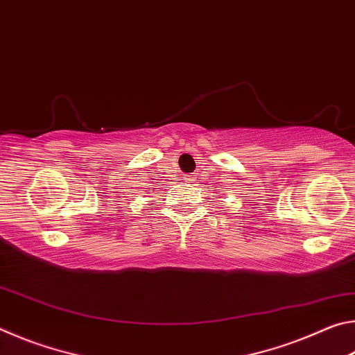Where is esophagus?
<instances>
[{"label":"esophagus","instance_id":"obj_1","mask_svg":"<svg viewBox=\"0 0 355 355\" xmlns=\"http://www.w3.org/2000/svg\"><path fill=\"white\" fill-rule=\"evenodd\" d=\"M183 180L186 183H194L196 182V175H191V173H186V175L183 177Z\"/></svg>","mask_w":355,"mask_h":355}]
</instances>
